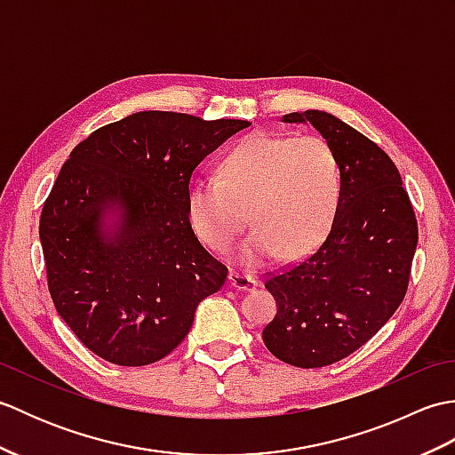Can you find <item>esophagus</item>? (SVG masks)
Returning a JSON list of instances; mask_svg holds the SVG:
<instances>
[{"label":"esophagus","mask_w":455,"mask_h":455,"mask_svg":"<svg viewBox=\"0 0 455 455\" xmlns=\"http://www.w3.org/2000/svg\"><path fill=\"white\" fill-rule=\"evenodd\" d=\"M228 285L235 287V289H243V291H252V289L258 287V282L252 275H246V274H240V272H230Z\"/></svg>","instance_id":"34e87169"}]
</instances>
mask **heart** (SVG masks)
Returning <instances> with one entry per match:
<instances>
[{
	"mask_svg": "<svg viewBox=\"0 0 455 455\" xmlns=\"http://www.w3.org/2000/svg\"><path fill=\"white\" fill-rule=\"evenodd\" d=\"M342 197L340 164L321 137L254 132L220 158L217 178L188 193L189 222L215 252H227L250 219L256 230L240 248L258 266L282 252L303 258L323 243Z\"/></svg>",
	"mask_w": 455,
	"mask_h": 455,
	"instance_id": "obj_1",
	"label": "heart"
}]
</instances>
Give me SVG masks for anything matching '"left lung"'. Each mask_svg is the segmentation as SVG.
I'll return each instance as SVG.
<instances>
[{
	"mask_svg": "<svg viewBox=\"0 0 455 455\" xmlns=\"http://www.w3.org/2000/svg\"><path fill=\"white\" fill-rule=\"evenodd\" d=\"M283 121L311 123L332 147L342 176L331 233L264 282L277 305L262 332L266 347L277 360L311 370L344 360L397 311L419 227L397 166L373 140L316 109Z\"/></svg>",
	"mask_w": 455,
	"mask_h": 455,
	"instance_id": "obj_1",
	"label": "left lung"
}]
</instances>
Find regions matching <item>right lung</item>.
<instances>
[{"label":"right lung","instance_id":"1","mask_svg":"<svg viewBox=\"0 0 455 455\" xmlns=\"http://www.w3.org/2000/svg\"><path fill=\"white\" fill-rule=\"evenodd\" d=\"M252 123L140 111L93 131L46 197L41 235L48 291L85 347L117 365L162 360L188 336L228 269L193 233L197 164ZM122 212L102 228L108 208Z\"/></svg>","mask_w":455,"mask_h":455}]
</instances>
